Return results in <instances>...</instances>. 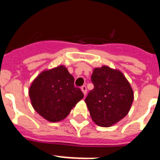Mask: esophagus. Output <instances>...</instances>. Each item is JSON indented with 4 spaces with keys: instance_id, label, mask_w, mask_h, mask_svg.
Here are the masks:
<instances>
[{
    "instance_id": "obj_1",
    "label": "esophagus",
    "mask_w": 160,
    "mask_h": 160,
    "mask_svg": "<svg viewBox=\"0 0 160 160\" xmlns=\"http://www.w3.org/2000/svg\"><path fill=\"white\" fill-rule=\"evenodd\" d=\"M81 89H82V91L83 94H84V95H86V94H87V87H86V86H82Z\"/></svg>"
}]
</instances>
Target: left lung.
I'll list each match as a JSON object with an SVG mask.
<instances>
[{"instance_id": "8db88e82", "label": "left lung", "mask_w": 160, "mask_h": 160, "mask_svg": "<svg viewBox=\"0 0 160 160\" xmlns=\"http://www.w3.org/2000/svg\"><path fill=\"white\" fill-rule=\"evenodd\" d=\"M94 89L85 98L92 120L100 127H111L129 112L133 90L125 76L108 66L95 68L91 75Z\"/></svg>"}]
</instances>
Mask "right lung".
<instances>
[{
    "label": "right lung",
    "instance_id": "right-lung-1",
    "mask_svg": "<svg viewBox=\"0 0 160 160\" xmlns=\"http://www.w3.org/2000/svg\"><path fill=\"white\" fill-rule=\"evenodd\" d=\"M29 94L35 111L53 122L64 119L84 96L74 87V78L64 66L42 72L32 82Z\"/></svg>",
    "mask_w": 160,
    "mask_h": 160
}]
</instances>
